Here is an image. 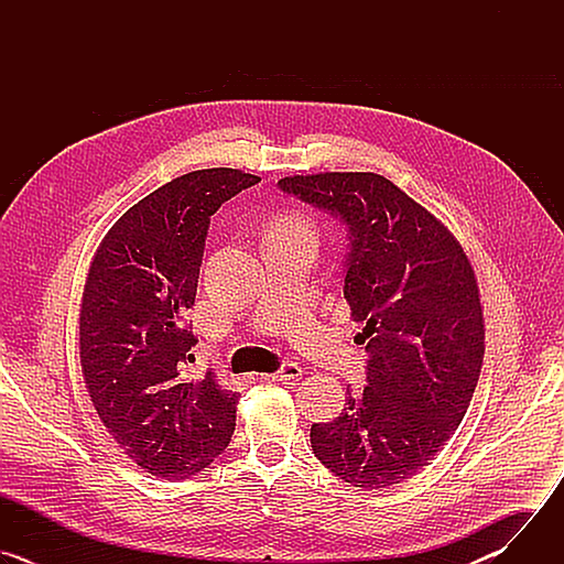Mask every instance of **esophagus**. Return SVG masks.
<instances>
[{
	"label": "esophagus",
	"mask_w": 564,
	"mask_h": 564,
	"mask_svg": "<svg viewBox=\"0 0 564 564\" xmlns=\"http://www.w3.org/2000/svg\"><path fill=\"white\" fill-rule=\"evenodd\" d=\"M301 375H303V370H301L299 364L285 361V364L281 366V370L270 372V375H263V379H265V381H274V383H290V381H299Z\"/></svg>",
	"instance_id": "esophagus-1"
}]
</instances>
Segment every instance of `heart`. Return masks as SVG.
Segmentation results:
<instances>
[{"label": "heart", "instance_id": "b5f03b06", "mask_svg": "<svg viewBox=\"0 0 564 564\" xmlns=\"http://www.w3.org/2000/svg\"><path fill=\"white\" fill-rule=\"evenodd\" d=\"M279 225H301V227H310V229H312V225H310L305 218H301V216H290V218H283Z\"/></svg>", "mask_w": 564, "mask_h": 564}]
</instances>
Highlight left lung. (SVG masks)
<instances>
[{
  "label": "left lung",
  "instance_id": "left-lung-1",
  "mask_svg": "<svg viewBox=\"0 0 564 564\" xmlns=\"http://www.w3.org/2000/svg\"><path fill=\"white\" fill-rule=\"evenodd\" d=\"M279 189L346 227L344 299L366 324V388L312 424L316 459L359 489L413 477L451 440L475 392L485 321L451 231L372 172L290 176Z\"/></svg>",
  "mask_w": 564,
  "mask_h": 564
}]
</instances>
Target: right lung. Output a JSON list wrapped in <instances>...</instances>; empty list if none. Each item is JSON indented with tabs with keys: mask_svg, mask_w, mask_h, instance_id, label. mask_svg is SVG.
I'll list each match as a JSON object with an SVG mask.
<instances>
[{
	"mask_svg": "<svg viewBox=\"0 0 564 564\" xmlns=\"http://www.w3.org/2000/svg\"><path fill=\"white\" fill-rule=\"evenodd\" d=\"M261 178L200 170L133 205L91 263L79 361L94 406L120 448L151 475L189 479L229 444L238 394L214 372L192 377L187 324L209 218Z\"/></svg>",
	"mask_w": 564,
	"mask_h": 564,
	"instance_id": "obj_1",
	"label": "right lung"
}]
</instances>
